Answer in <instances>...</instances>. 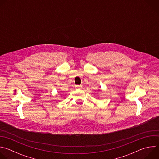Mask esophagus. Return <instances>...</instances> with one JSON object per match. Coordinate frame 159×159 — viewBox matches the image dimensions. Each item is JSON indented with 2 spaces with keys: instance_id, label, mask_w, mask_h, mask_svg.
I'll return each mask as SVG.
<instances>
[{
  "instance_id": "1",
  "label": "esophagus",
  "mask_w": 159,
  "mask_h": 159,
  "mask_svg": "<svg viewBox=\"0 0 159 159\" xmlns=\"http://www.w3.org/2000/svg\"><path fill=\"white\" fill-rule=\"evenodd\" d=\"M82 87V86L81 85H76V88L77 89H81Z\"/></svg>"
}]
</instances>
